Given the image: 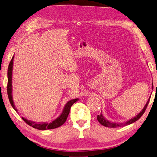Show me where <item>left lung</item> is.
Wrapping results in <instances>:
<instances>
[{"label": "left lung", "instance_id": "1", "mask_svg": "<svg viewBox=\"0 0 157 157\" xmlns=\"http://www.w3.org/2000/svg\"><path fill=\"white\" fill-rule=\"evenodd\" d=\"M156 86H157V84H156ZM152 89H153V84H152ZM150 98H149L148 100H147V102H146V105L144 107V109L141 110V111L140 112V113L138 115H136L135 117H134L133 118H132V119L129 120L128 121H127L126 122H124V123H115V122H109L107 120H106L105 118L103 116L102 114H100V115H98L97 116V119L98 121L101 124L102 126H105L106 127H110V128H116V127H122V126H125L127 125H129L131 124L132 123H134L136 121H137L142 116L143 114L144 113L145 111H146V109L147 106V105H148L149 101H150Z\"/></svg>", "mask_w": 157, "mask_h": 157}]
</instances>
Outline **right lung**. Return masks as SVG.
Segmentation results:
<instances>
[{
	"label": "right lung",
	"instance_id": "1",
	"mask_svg": "<svg viewBox=\"0 0 157 157\" xmlns=\"http://www.w3.org/2000/svg\"><path fill=\"white\" fill-rule=\"evenodd\" d=\"M13 58L14 57L13 56V57L11 59V60L8 66V70H7L8 82H7V90L8 98H9V100H10L11 105L12 106V107L14 109V110L16 112H17V109L15 107V105L13 104V98H12V70H13ZM78 100V98H76V99L71 100L70 101L67 102L66 103V105H65L63 110L62 111L61 114L57 118V119H55V120H53L52 122L50 123H47V122L35 123L34 122H32L31 120H26L24 117H22V118L28 125L33 127L35 128L42 130V131H44V130H47V129H53V128H58V127L63 125L65 123V122H66L67 118V116H68L69 115L71 106H72V105L74 104V103L77 101Z\"/></svg>",
	"mask_w": 157,
	"mask_h": 157
}]
</instances>
